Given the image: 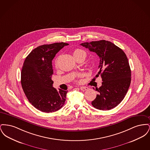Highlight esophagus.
<instances>
[{
	"instance_id": "esophagus-1",
	"label": "esophagus",
	"mask_w": 150,
	"mask_h": 150,
	"mask_svg": "<svg viewBox=\"0 0 150 150\" xmlns=\"http://www.w3.org/2000/svg\"><path fill=\"white\" fill-rule=\"evenodd\" d=\"M80 89L81 90V91H87L89 88L88 87H86V86H81L80 88Z\"/></svg>"
}]
</instances>
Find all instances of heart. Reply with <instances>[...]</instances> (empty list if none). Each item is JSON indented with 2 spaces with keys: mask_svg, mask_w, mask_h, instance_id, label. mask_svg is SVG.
<instances>
[{
  "mask_svg": "<svg viewBox=\"0 0 150 150\" xmlns=\"http://www.w3.org/2000/svg\"><path fill=\"white\" fill-rule=\"evenodd\" d=\"M74 56L75 58L79 57V56H83L85 58L86 57V53L84 50H80V49H76L74 50ZM56 64H57V60H56L55 62ZM81 75H79V77H80Z\"/></svg>",
  "mask_w": 150,
  "mask_h": 150,
  "instance_id": "heart-1",
  "label": "heart"
}]
</instances>
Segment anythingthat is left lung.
Listing matches in <instances>:
<instances>
[{"instance_id": "left-lung-1", "label": "left lung", "mask_w": 150, "mask_h": 150, "mask_svg": "<svg viewBox=\"0 0 150 150\" xmlns=\"http://www.w3.org/2000/svg\"><path fill=\"white\" fill-rule=\"evenodd\" d=\"M80 45L100 58L96 76L100 74L103 81L101 86L96 88L99 93L92 102V106L100 110H109L117 106L124 98L131 81V70L125 53L114 43L105 40Z\"/></svg>"}]
</instances>
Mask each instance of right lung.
<instances>
[{"instance_id":"right-lung-1","label":"right lung","mask_w":150,"mask_h":150,"mask_svg":"<svg viewBox=\"0 0 150 150\" xmlns=\"http://www.w3.org/2000/svg\"><path fill=\"white\" fill-rule=\"evenodd\" d=\"M68 45L62 42L39 46L30 53L23 64V92L31 104L44 112L57 111L64 105L67 91H57L53 87L52 61L57 53Z\"/></svg>"}]
</instances>
